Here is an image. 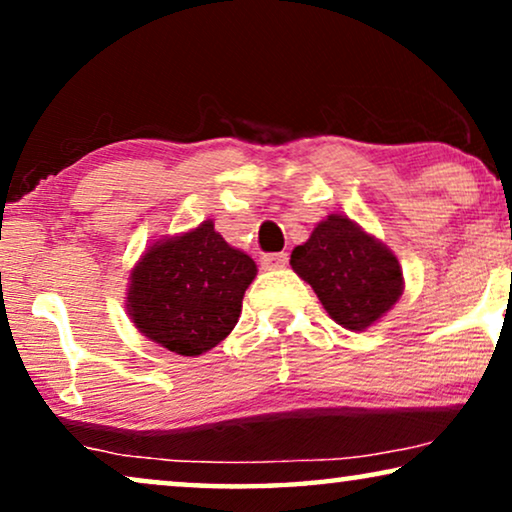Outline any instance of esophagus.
I'll list each match as a JSON object with an SVG mask.
<instances>
[{
  "mask_svg": "<svg viewBox=\"0 0 512 512\" xmlns=\"http://www.w3.org/2000/svg\"><path fill=\"white\" fill-rule=\"evenodd\" d=\"M289 263V254H265L261 258V265L265 270H277V268H284V265Z\"/></svg>",
  "mask_w": 512,
  "mask_h": 512,
  "instance_id": "esophagus-1",
  "label": "esophagus"
}]
</instances>
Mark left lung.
Instances as JSON below:
<instances>
[{
  "label": "left lung",
  "instance_id": "obj_1",
  "mask_svg": "<svg viewBox=\"0 0 512 512\" xmlns=\"http://www.w3.org/2000/svg\"><path fill=\"white\" fill-rule=\"evenodd\" d=\"M291 268L312 286L328 317L349 331H366L403 293L394 251L342 214L317 223L310 240L291 251Z\"/></svg>",
  "mask_w": 512,
  "mask_h": 512
}]
</instances>
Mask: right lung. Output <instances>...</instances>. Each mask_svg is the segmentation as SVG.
Segmentation results:
<instances>
[{
    "label": "right lung",
    "instance_id": "right-lung-1",
    "mask_svg": "<svg viewBox=\"0 0 512 512\" xmlns=\"http://www.w3.org/2000/svg\"><path fill=\"white\" fill-rule=\"evenodd\" d=\"M256 263L230 247L214 221L158 240L130 272L128 314L146 338L181 356H200L233 331Z\"/></svg>",
    "mask_w": 512,
    "mask_h": 512
}]
</instances>
